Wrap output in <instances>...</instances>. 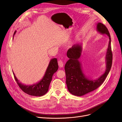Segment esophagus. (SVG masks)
<instances>
[{"instance_id":"1","label":"esophagus","mask_w":122,"mask_h":122,"mask_svg":"<svg viewBox=\"0 0 122 122\" xmlns=\"http://www.w3.org/2000/svg\"><path fill=\"white\" fill-rule=\"evenodd\" d=\"M58 66L60 67H63L64 63H63V62L62 60H59V61L58 62Z\"/></svg>"}]
</instances>
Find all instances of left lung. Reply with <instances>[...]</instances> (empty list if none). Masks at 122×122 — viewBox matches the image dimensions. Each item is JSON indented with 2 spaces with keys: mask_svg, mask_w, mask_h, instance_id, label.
Here are the masks:
<instances>
[{
  "mask_svg": "<svg viewBox=\"0 0 122 122\" xmlns=\"http://www.w3.org/2000/svg\"><path fill=\"white\" fill-rule=\"evenodd\" d=\"M96 29L99 33L107 35L109 39L105 56L106 69L104 73L96 79L87 76L83 72L81 63L79 61L82 50L81 44L73 45L67 52V56L69 59L65 66V70L67 89L75 96H81L97 89L104 82L112 67V54L109 32L106 27L101 22L97 23Z\"/></svg>",
  "mask_w": 122,
  "mask_h": 122,
  "instance_id": "obj_1",
  "label": "left lung"
}]
</instances>
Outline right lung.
Here are the masks:
<instances>
[{"label":"right lung","instance_id":"obj_1","mask_svg":"<svg viewBox=\"0 0 122 122\" xmlns=\"http://www.w3.org/2000/svg\"><path fill=\"white\" fill-rule=\"evenodd\" d=\"M16 32V30L14 32L13 37ZM58 68V65L57 59L56 58H54L51 59L45 72V74L41 80H40L36 84L31 85H26L22 84L17 79L14 72L13 73L17 84L23 92L30 95L42 96L47 92L50 82L52 79V76L57 71Z\"/></svg>","mask_w":122,"mask_h":122}]
</instances>
